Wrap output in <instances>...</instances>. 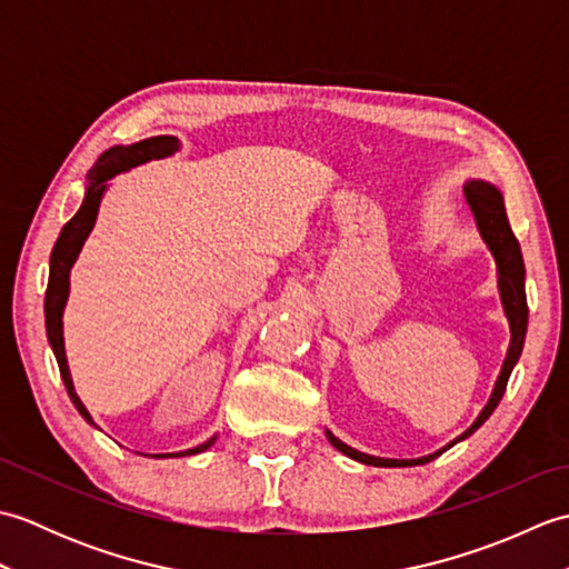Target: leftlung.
I'll return each instance as SVG.
<instances>
[{"label": "left lung", "mask_w": 569, "mask_h": 569, "mask_svg": "<svg viewBox=\"0 0 569 569\" xmlns=\"http://www.w3.org/2000/svg\"><path fill=\"white\" fill-rule=\"evenodd\" d=\"M465 198L471 214L477 220V229L481 239L487 241L489 251L493 253V261H497V273H499V296H501V306L506 312V320H509L511 328V345L509 352H506L501 373L497 379V386H493L489 403L481 410L479 418L471 422V426L459 435L457 440H452L442 450L432 452L428 457H418V459H386V457H373L367 452H359L355 447L345 445L340 438H335L330 430H325L328 435L330 445L335 450H340L342 455L357 459L361 465H373V467H416V465H428L432 462L435 457H440L445 450H450L452 445H457L459 440L469 438L471 432L477 428H481L487 422V418L493 413V408L499 406V401L503 398L506 383H509L511 371L516 367L518 357L523 352V342H526V330H528V303H526V266H523V253L521 247H518V239L513 234V229L509 224V217H506V208H503V196L499 192V188H493L487 180H469L465 183Z\"/></svg>", "instance_id": "8db88e82"}]
</instances>
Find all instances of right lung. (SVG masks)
I'll return each instance as SVG.
<instances>
[{"label":"right lung","mask_w":569,"mask_h":569,"mask_svg":"<svg viewBox=\"0 0 569 569\" xmlns=\"http://www.w3.org/2000/svg\"><path fill=\"white\" fill-rule=\"evenodd\" d=\"M178 149H180V141L176 137H151V139L139 141V143H131V147L107 149L98 159V163L92 166V171L88 176L90 183H88V190H84V200L80 204V210L72 214V220L66 222L63 229H60L58 241L51 251V271H48V288H46V303H43L46 335H48V342H51L60 377H63L70 401L78 408V413L90 422V426H94V420L88 413V408H84L78 398L76 386H72L68 359H66V347H63V310L68 303V291H70V269L78 259L84 239H88V234L92 232L94 220H98V210H100V202H102V196L107 190V180L114 178L117 173L129 171V168L147 163L151 159H166V156L176 153ZM214 440H217V435L208 442L192 447V450L166 452V455H153V457L198 455V452L208 450Z\"/></svg>","instance_id":"1"}]
</instances>
